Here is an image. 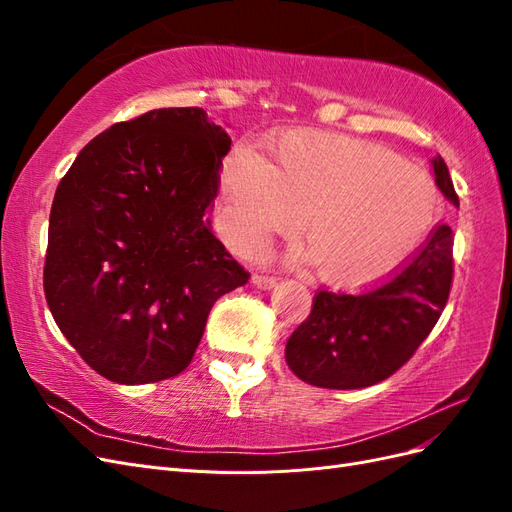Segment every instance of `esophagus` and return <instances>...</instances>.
<instances>
[{
  "mask_svg": "<svg viewBox=\"0 0 512 512\" xmlns=\"http://www.w3.org/2000/svg\"><path fill=\"white\" fill-rule=\"evenodd\" d=\"M252 282H254V286H256V288H260V290H271V288L277 284L275 277H271V275H262V273H256V275L252 277Z\"/></svg>",
  "mask_w": 512,
  "mask_h": 512,
  "instance_id": "1",
  "label": "esophagus"
}]
</instances>
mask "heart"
<instances>
[{"label":"heart","mask_w":512,"mask_h":512,"mask_svg":"<svg viewBox=\"0 0 512 512\" xmlns=\"http://www.w3.org/2000/svg\"><path fill=\"white\" fill-rule=\"evenodd\" d=\"M269 162L241 143L218 175V220L226 239L256 254L273 235L305 218L309 260L324 280L361 288L395 273L425 243L440 198L416 168L361 138L290 130L271 145Z\"/></svg>","instance_id":"b5f03b06"}]
</instances>
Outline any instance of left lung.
<instances>
[{
  "mask_svg": "<svg viewBox=\"0 0 512 512\" xmlns=\"http://www.w3.org/2000/svg\"><path fill=\"white\" fill-rule=\"evenodd\" d=\"M442 194L459 205L446 162L433 158ZM453 230L438 224L395 273L363 292L314 294L312 312L290 335L292 374L320 389H365L406 365L436 327L453 286Z\"/></svg>",
  "mask_w": 512,
  "mask_h": 512,
  "instance_id": "obj_1",
  "label": "left lung"
}]
</instances>
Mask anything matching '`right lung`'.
Segmentation results:
<instances>
[{"label": "right lung", "mask_w": 512, "mask_h": 512, "mask_svg": "<svg viewBox=\"0 0 512 512\" xmlns=\"http://www.w3.org/2000/svg\"><path fill=\"white\" fill-rule=\"evenodd\" d=\"M228 151L203 108H156L98 134L59 181L46 303L106 380L179 376L213 303L250 280L207 220Z\"/></svg>", "instance_id": "obj_1"}]
</instances>
